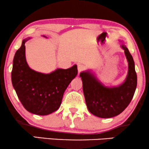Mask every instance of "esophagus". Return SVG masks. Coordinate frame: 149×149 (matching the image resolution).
Listing matches in <instances>:
<instances>
[{
  "label": "esophagus",
  "mask_w": 149,
  "mask_h": 149,
  "mask_svg": "<svg viewBox=\"0 0 149 149\" xmlns=\"http://www.w3.org/2000/svg\"><path fill=\"white\" fill-rule=\"evenodd\" d=\"M85 70V66H84V65L81 64H78V72H79V73H80L81 72H82V71Z\"/></svg>",
  "instance_id": "obj_1"
}]
</instances>
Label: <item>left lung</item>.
<instances>
[{"label":"left lung","instance_id":"8db88e82","mask_svg":"<svg viewBox=\"0 0 149 149\" xmlns=\"http://www.w3.org/2000/svg\"><path fill=\"white\" fill-rule=\"evenodd\" d=\"M128 62L125 81L119 86L108 87L102 84L89 70L80 73L87 109L93 115L111 118L121 113L133 98L137 86V75L131 54L121 45Z\"/></svg>","mask_w":149,"mask_h":149}]
</instances>
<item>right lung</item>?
<instances>
[{
	"label": "right lung",
	"mask_w": 149,
	"mask_h": 149,
	"mask_svg": "<svg viewBox=\"0 0 149 149\" xmlns=\"http://www.w3.org/2000/svg\"><path fill=\"white\" fill-rule=\"evenodd\" d=\"M28 39L22 41L14 56L12 84L26 110L35 115H47L60 108L65 90L78 73L77 66L58 68L49 74L33 70L26 60L25 42Z\"/></svg>",
	"instance_id": "add662e5"
}]
</instances>
